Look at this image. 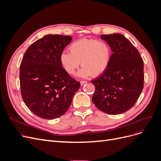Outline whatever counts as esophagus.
Masks as SVG:
<instances>
[{"label":"esophagus","mask_w":161,"mask_h":161,"mask_svg":"<svg viewBox=\"0 0 161 161\" xmlns=\"http://www.w3.org/2000/svg\"><path fill=\"white\" fill-rule=\"evenodd\" d=\"M80 85H81V86H83V85H85V84H86V81L81 80V81L80 82Z\"/></svg>","instance_id":"34e87169"}]
</instances>
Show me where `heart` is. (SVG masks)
<instances>
[{
    "label": "heart",
    "instance_id": "heart-1",
    "mask_svg": "<svg viewBox=\"0 0 161 161\" xmlns=\"http://www.w3.org/2000/svg\"><path fill=\"white\" fill-rule=\"evenodd\" d=\"M69 50L70 52H62L60 61L63 69L70 75H74L80 64L79 76L86 78L91 75L99 76L110 64L112 50L105 41L81 39L71 43Z\"/></svg>",
    "mask_w": 161,
    "mask_h": 161
}]
</instances>
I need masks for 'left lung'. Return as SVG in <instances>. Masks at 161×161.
Returning a JSON list of instances; mask_svg holds the SVG:
<instances>
[{"label":"left lung","instance_id":"1","mask_svg":"<svg viewBox=\"0 0 161 161\" xmlns=\"http://www.w3.org/2000/svg\"><path fill=\"white\" fill-rule=\"evenodd\" d=\"M113 53L108 70L92 80L95 91L92 101L108 114H123L132 108L144 86V62L138 50L119 33L101 35Z\"/></svg>","mask_w":161,"mask_h":161}]
</instances>
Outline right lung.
Here are the masks:
<instances>
[{
	"label": "right lung",
	"instance_id": "obj_1",
	"mask_svg": "<svg viewBox=\"0 0 161 161\" xmlns=\"http://www.w3.org/2000/svg\"><path fill=\"white\" fill-rule=\"evenodd\" d=\"M69 36L48 34L27 48L20 65L21 92L37 116L53 119L69 109L80 82L63 69L60 56L71 42Z\"/></svg>",
	"mask_w": 161,
	"mask_h": 161
}]
</instances>
